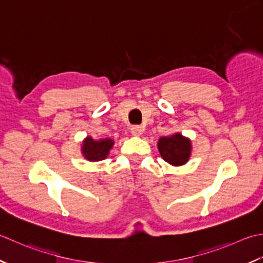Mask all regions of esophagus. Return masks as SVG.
Masks as SVG:
<instances>
[{"label":"esophagus","mask_w":263,"mask_h":263,"mask_svg":"<svg viewBox=\"0 0 263 263\" xmlns=\"http://www.w3.org/2000/svg\"><path fill=\"white\" fill-rule=\"evenodd\" d=\"M130 130H132V134L134 136H141L143 128L141 126H133Z\"/></svg>","instance_id":"obj_1"}]
</instances>
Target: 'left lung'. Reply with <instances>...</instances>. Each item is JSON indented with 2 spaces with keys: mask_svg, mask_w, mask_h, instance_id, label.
<instances>
[{
  "mask_svg": "<svg viewBox=\"0 0 263 263\" xmlns=\"http://www.w3.org/2000/svg\"><path fill=\"white\" fill-rule=\"evenodd\" d=\"M158 149L165 162L174 167H180L189 162L192 154V142L180 133H175L170 136L160 137Z\"/></svg>",
  "mask_w": 263,
  "mask_h": 263,
  "instance_id": "8db88e82",
  "label": "left lung"
}]
</instances>
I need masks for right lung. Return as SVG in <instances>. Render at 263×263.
Returning <instances> with one entry per match:
<instances>
[{"mask_svg":"<svg viewBox=\"0 0 263 263\" xmlns=\"http://www.w3.org/2000/svg\"><path fill=\"white\" fill-rule=\"evenodd\" d=\"M114 145L115 139L112 138L94 139L93 137L87 136L83 141L80 152L87 161L98 162L108 158L110 149Z\"/></svg>","mask_w":263,"mask_h":263,"instance_id":"1","label":"right lung"}]
</instances>
